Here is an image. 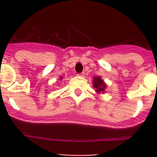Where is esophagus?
Listing matches in <instances>:
<instances>
[{
    "mask_svg": "<svg viewBox=\"0 0 157 157\" xmlns=\"http://www.w3.org/2000/svg\"><path fill=\"white\" fill-rule=\"evenodd\" d=\"M78 76H81V77H83V76H85V73L84 72H82V73H80V74L78 75Z\"/></svg>",
    "mask_w": 157,
    "mask_h": 157,
    "instance_id": "obj_1",
    "label": "esophagus"
}]
</instances>
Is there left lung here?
<instances>
[{
  "mask_svg": "<svg viewBox=\"0 0 157 157\" xmlns=\"http://www.w3.org/2000/svg\"><path fill=\"white\" fill-rule=\"evenodd\" d=\"M93 83H94V88H95V91L97 94H105V89L107 88L106 83L105 82L101 76H94V80H93Z\"/></svg>",
  "mask_w": 157,
  "mask_h": 157,
  "instance_id": "left-lung-1",
  "label": "left lung"
}]
</instances>
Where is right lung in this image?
I'll use <instances>...</instances> for the list:
<instances>
[{
  "label": "right lung",
  "mask_w": 157,
  "mask_h": 157,
  "mask_svg": "<svg viewBox=\"0 0 157 157\" xmlns=\"http://www.w3.org/2000/svg\"><path fill=\"white\" fill-rule=\"evenodd\" d=\"M62 78H63V77H59V79H60V80H61Z\"/></svg>",
  "instance_id": "add662e5"
}]
</instances>
